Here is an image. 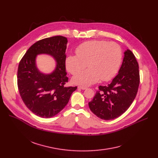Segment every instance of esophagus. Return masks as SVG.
Wrapping results in <instances>:
<instances>
[{
  "label": "esophagus",
  "instance_id": "1",
  "mask_svg": "<svg viewBox=\"0 0 158 158\" xmlns=\"http://www.w3.org/2000/svg\"><path fill=\"white\" fill-rule=\"evenodd\" d=\"M78 88L81 89H86L87 88H86V86H78Z\"/></svg>",
  "mask_w": 158,
  "mask_h": 158
}]
</instances>
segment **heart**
<instances>
[{
  "mask_svg": "<svg viewBox=\"0 0 158 158\" xmlns=\"http://www.w3.org/2000/svg\"><path fill=\"white\" fill-rule=\"evenodd\" d=\"M76 55H68L65 59L67 70L75 75L86 68L72 81L74 83L90 85L101 79L107 81L113 78L118 72L122 61V50L114 42L103 40H92L81 44L76 49Z\"/></svg>",
  "mask_w": 158,
  "mask_h": 158,
  "instance_id": "heart-1",
  "label": "heart"
}]
</instances>
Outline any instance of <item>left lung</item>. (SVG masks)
<instances>
[{
    "label": "left lung",
    "mask_w": 158,
    "mask_h": 158,
    "mask_svg": "<svg viewBox=\"0 0 158 158\" xmlns=\"http://www.w3.org/2000/svg\"><path fill=\"white\" fill-rule=\"evenodd\" d=\"M139 85V66L130 50L124 52L118 73L107 86H100L89 107L97 117L110 120L125 113L136 96Z\"/></svg>",
    "instance_id": "1"
}]
</instances>
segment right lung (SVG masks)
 I'll return each mask as SVG.
<instances>
[{
    "instance_id": "right-lung-1",
    "label": "right lung",
    "mask_w": 158,
    "mask_h": 158,
    "mask_svg": "<svg viewBox=\"0 0 158 158\" xmlns=\"http://www.w3.org/2000/svg\"><path fill=\"white\" fill-rule=\"evenodd\" d=\"M68 40L56 36L38 41L27 50L20 60L17 72V85L20 97L27 108L41 118H51L68 104L77 86L66 87L65 59ZM46 53L56 61L51 74L40 73L35 64L37 55Z\"/></svg>"
}]
</instances>
